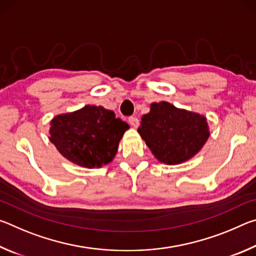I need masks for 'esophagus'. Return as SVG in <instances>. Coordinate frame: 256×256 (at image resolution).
I'll list each match as a JSON object with an SVG mask.
<instances>
[{"instance_id":"1","label":"esophagus","mask_w":256,"mask_h":256,"mask_svg":"<svg viewBox=\"0 0 256 256\" xmlns=\"http://www.w3.org/2000/svg\"><path fill=\"white\" fill-rule=\"evenodd\" d=\"M128 123L134 128H136L138 126V118H136V116H131V118H128Z\"/></svg>"}]
</instances>
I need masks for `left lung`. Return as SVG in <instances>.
<instances>
[{
  "mask_svg": "<svg viewBox=\"0 0 256 256\" xmlns=\"http://www.w3.org/2000/svg\"><path fill=\"white\" fill-rule=\"evenodd\" d=\"M138 132L154 157L167 164L192 158L210 136L204 116L180 110L167 102L151 104Z\"/></svg>",
  "mask_w": 256,
  "mask_h": 256,
  "instance_id": "obj_1",
  "label": "left lung"
}]
</instances>
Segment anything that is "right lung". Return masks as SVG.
Wrapping results in <instances>:
<instances>
[{
	"instance_id": "1",
	"label": "right lung",
	"mask_w": 256,
	"mask_h": 256,
	"mask_svg": "<svg viewBox=\"0 0 256 256\" xmlns=\"http://www.w3.org/2000/svg\"><path fill=\"white\" fill-rule=\"evenodd\" d=\"M128 124L114 112L86 105L79 110L52 120L50 140L60 154L73 164L99 168L110 162Z\"/></svg>"
}]
</instances>
